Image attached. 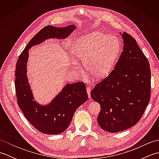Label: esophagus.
Returning <instances> with one entry per match:
<instances>
[{
	"instance_id": "obj_1",
	"label": "esophagus",
	"mask_w": 159,
	"mask_h": 159,
	"mask_svg": "<svg viewBox=\"0 0 159 159\" xmlns=\"http://www.w3.org/2000/svg\"><path fill=\"white\" fill-rule=\"evenodd\" d=\"M87 94H88L89 98H91V87H87Z\"/></svg>"
}]
</instances>
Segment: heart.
<instances>
[{
	"label": "heart",
	"mask_w": 159,
	"mask_h": 159,
	"mask_svg": "<svg viewBox=\"0 0 159 159\" xmlns=\"http://www.w3.org/2000/svg\"><path fill=\"white\" fill-rule=\"evenodd\" d=\"M120 50V42L117 37L93 32L78 38L72 54L77 61L83 63L87 73L101 79L111 72ZM73 64L76 66V62L74 61Z\"/></svg>",
	"instance_id": "obj_1"
}]
</instances>
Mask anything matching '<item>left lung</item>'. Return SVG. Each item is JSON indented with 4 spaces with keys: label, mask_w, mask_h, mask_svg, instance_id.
I'll list each match as a JSON object with an SVG mask.
<instances>
[{
    "label": "left lung",
    "mask_w": 159,
    "mask_h": 159,
    "mask_svg": "<svg viewBox=\"0 0 159 159\" xmlns=\"http://www.w3.org/2000/svg\"><path fill=\"white\" fill-rule=\"evenodd\" d=\"M123 51L114 70L91 92L100 105L98 123L109 133H118L135 125L150 102V64L136 40L120 33Z\"/></svg>",
    "instance_id": "left-lung-1"
}]
</instances>
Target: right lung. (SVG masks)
Masks as SVG:
<instances>
[{
  "label": "right lung",
  "mask_w": 159,
  "mask_h": 159,
  "mask_svg": "<svg viewBox=\"0 0 159 159\" xmlns=\"http://www.w3.org/2000/svg\"><path fill=\"white\" fill-rule=\"evenodd\" d=\"M75 25L66 27L45 26L33 37L20 54L16 68L15 87L18 104L24 116L36 129L48 134H57L65 131L72 120L76 110L88 99L86 86L83 82L66 84L61 91L47 104L35 100L29 83L27 61L29 50L48 39H64L74 29Z\"/></svg>",
  "instance_id": "1"
}]
</instances>
